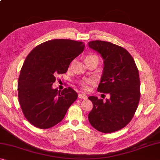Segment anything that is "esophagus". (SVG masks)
Masks as SVG:
<instances>
[{
  "label": "esophagus",
  "mask_w": 160,
  "mask_h": 160,
  "mask_svg": "<svg viewBox=\"0 0 160 160\" xmlns=\"http://www.w3.org/2000/svg\"><path fill=\"white\" fill-rule=\"evenodd\" d=\"M78 98L79 99H88V97H87L86 94H82V93H80L78 94Z\"/></svg>",
  "instance_id": "obj_1"
}]
</instances>
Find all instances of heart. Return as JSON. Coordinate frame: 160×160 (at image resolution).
<instances>
[{"mask_svg":"<svg viewBox=\"0 0 160 160\" xmlns=\"http://www.w3.org/2000/svg\"><path fill=\"white\" fill-rule=\"evenodd\" d=\"M91 58H97L96 56L94 55H89L85 57V60H88V59H91ZM98 59V58H97ZM93 79L92 78H83V79L80 80V85L82 87V89L85 90H89V85L93 82Z\"/></svg>","mask_w":160,"mask_h":160,"instance_id":"obj_1","label":"heart"}]
</instances>
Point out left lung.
I'll return each mask as SVG.
<instances>
[{
  "label": "left lung",
  "mask_w": 160,
  "mask_h": 160,
  "mask_svg": "<svg viewBox=\"0 0 160 160\" xmlns=\"http://www.w3.org/2000/svg\"><path fill=\"white\" fill-rule=\"evenodd\" d=\"M88 46L101 54L104 60L97 91L110 95L105 102L97 97H88L93 104L89 121L94 128L104 133L117 131L131 121L138 106V70L131 54L123 47L99 40L90 42Z\"/></svg>",
  "instance_id": "1"
}]
</instances>
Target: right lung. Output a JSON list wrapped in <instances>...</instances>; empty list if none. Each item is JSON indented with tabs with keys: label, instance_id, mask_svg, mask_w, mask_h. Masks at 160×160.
I'll return each mask as SVG.
<instances>
[{
	"label": "right lung",
	"instance_id": "add662e5",
	"mask_svg": "<svg viewBox=\"0 0 160 160\" xmlns=\"http://www.w3.org/2000/svg\"><path fill=\"white\" fill-rule=\"evenodd\" d=\"M82 42L57 39L38 45L27 56L18 80V99L32 125L51 128L63 120L78 98L71 88L53 89L56 76L66 73L70 63L84 51Z\"/></svg>",
	"mask_w": 160,
	"mask_h": 160
}]
</instances>
